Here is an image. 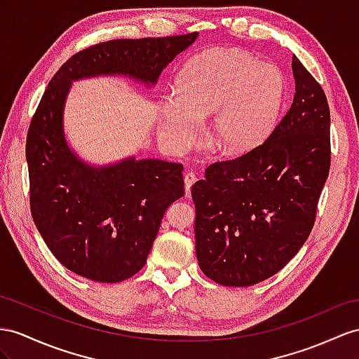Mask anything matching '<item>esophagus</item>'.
<instances>
[{
    "instance_id": "obj_1",
    "label": "esophagus",
    "mask_w": 359,
    "mask_h": 359,
    "mask_svg": "<svg viewBox=\"0 0 359 359\" xmlns=\"http://www.w3.org/2000/svg\"><path fill=\"white\" fill-rule=\"evenodd\" d=\"M185 194H187V197L191 194V188H192V185H194V183L197 182V176L194 172H187L185 174Z\"/></svg>"
}]
</instances>
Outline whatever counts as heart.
I'll list each match as a JSON object with an SVG mask.
<instances>
[{
  "label": "heart",
  "mask_w": 359,
  "mask_h": 359,
  "mask_svg": "<svg viewBox=\"0 0 359 359\" xmlns=\"http://www.w3.org/2000/svg\"><path fill=\"white\" fill-rule=\"evenodd\" d=\"M285 90L287 80L274 63L240 50H209L182 69L177 94L162 106L161 127L174 145H187L197 133V118L214 113L209 142L226 154H241L270 135Z\"/></svg>",
  "instance_id": "obj_1"
}]
</instances>
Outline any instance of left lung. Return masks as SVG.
<instances>
[{
  "label": "left lung",
  "mask_w": 359,
  "mask_h": 359,
  "mask_svg": "<svg viewBox=\"0 0 359 359\" xmlns=\"http://www.w3.org/2000/svg\"><path fill=\"white\" fill-rule=\"evenodd\" d=\"M292 76V104L264 144L209 165L191 189L198 265L224 287L271 278L316 222L330 167V114L325 90L296 56Z\"/></svg>",
  "instance_id": "left-lung-1"
}]
</instances>
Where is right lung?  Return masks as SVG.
I'll return each instance as SVG.
<instances>
[{
	"label": "right lung",
	"mask_w": 359,
	"mask_h": 359,
	"mask_svg": "<svg viewBox=\"0 0 359 359\" xmlns=\"http://www.w3.org/2000/svg\"><path fill=\"white\" fill-rule=\"evenodd\" d=\"M197 36L97 43L63 63L45 89L25 145L30 209L45 244L72 273L104 283L132 278L147 262L165 210L185 189L182 163L135 156L103 167L81 161L63 130L71 83L123 76L154 86Z\"/></svg>",
	"instance_id": "obj_1"
}]
</instances>
